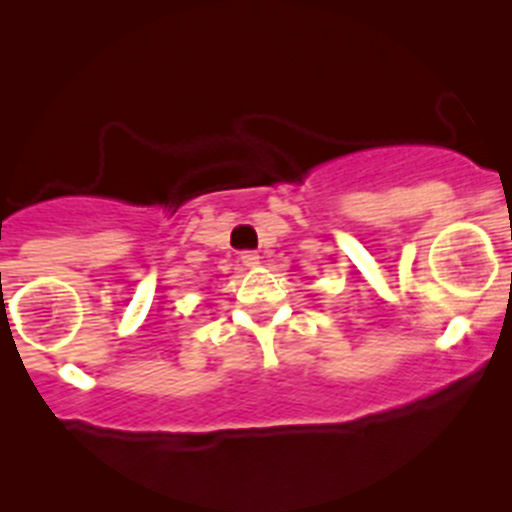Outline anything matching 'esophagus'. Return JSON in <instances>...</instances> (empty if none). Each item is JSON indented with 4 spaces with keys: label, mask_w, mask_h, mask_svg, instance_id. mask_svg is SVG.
Listing matches in <instances>:
<instances>
[{
    "label": "esophagus",
    "mask_w": 512,
    "mask_h": 512,
    "mask_svg": "<svg viewBox=\"0 0 512 512\" xmlns=\"http://www.w3.org/2000/svg\"><path fill=\"white\" fill-rule=\"evenodd\" d=\"M241 261H243V266H256V264H259V253H256V251H243L241 253Z\"/></svg>",
    "instance_id": "esophagus-1"
}]
</instances>
